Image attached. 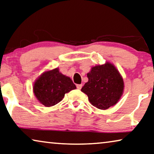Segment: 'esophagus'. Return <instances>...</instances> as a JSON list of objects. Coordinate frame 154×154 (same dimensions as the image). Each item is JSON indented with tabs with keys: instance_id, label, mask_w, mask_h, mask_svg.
Listing matches in <instances>:
<instances>
[{
	"instance_id": "34e87169",
	"label": "esophagus",
	"mask_w": 154,
	"mask_h": 154,
	"mask_svg": "<svg viewBox=\"0 0 154 154\" xmlns=\"http://www.w3.org/2000/svg\"><path fill=\"white\" fill-rule=\"evenodd\" d=\"M82 85L81 84H78V85H76V88H77V89H79V90H81V88H82Z\"/></svg>"
}]
</instances>
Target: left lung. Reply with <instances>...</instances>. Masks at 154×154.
<instances>
[{"mask_svg": "<svg viewBox=\"0 0 154 154\" xmlns=\"http://www.w3.org/2000/svg\"><path fill=\"white\" fill-rule=\"evenodd\" d=\"M87 76L88 81L81 91L87 94L92 106L106 110L119 102L123 93L124 82L114 65L107 62L92 66Z\"/></svg>", "mask_w": 154, "mask_h": 154, "instance_id": "8db88e82", "label": "left lung"}]
</instances>
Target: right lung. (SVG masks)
<instances>
[{"label":"right lung","instance_id":"1","mask_svg":"<svg viewBox=\"0 0 154 154\" xmlns=\"http://www.w3.org/2000/svg\"><path fill=\"white\" fill-rule=\"evenodd\" d=\"M76 89L70 78L60 72L58 68L45 71L33 83V92L38 101L46 107L62 100L65 94Z\"/></svg>","mask_w":154,"mask_h":154}]
</instances>
